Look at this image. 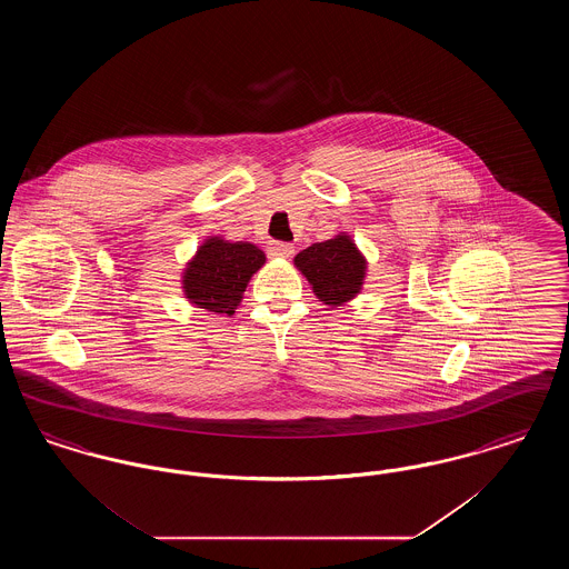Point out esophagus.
Wrapping results in <instances>:
<instances>
[{
  "label": "esophagus",
  "instance_id": "esophagus-1",
  "mask_svg": "<svg viewBox=\"0 0 569 569\" xmlns=\"http://www.w3.org/2000/svg\"><path fill=\"white\" fill-rule=\"evenodd\" d=\"M295 247L290 243H281V241H272L269 244V256L272 258H292Z\"/></svg>",
  "mask_w": 569,
  "mask_h": 569
}]
</instances>
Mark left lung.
Returning a JSON list of instances; mask_svg holds the SVG:
<instances>
[{
	"label": "left lung",
	"instance_id": "1",
	"mask_svg": "<svg viewBox=\"0 0 569 569\" xmlns=\"http://www.w3.org/2000/svg\"><path fill=\"white\" fill-rule=\"evenodd\" d=\"M295 264L328 307H341L352 300L362 290L367 274V260L346 232L302 249Z\"/></svg>",
	"mask_w": 569,
	"mask_h": 569
}]
</instances>
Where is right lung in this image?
Masks as SVG:
<instances>
[{"mask_svg": "<svg viewBox=\"0 0 569 569\" xmlns=\"http://www.w3.org/2000/svg\"><path fill=\"white\" fill-rule=\"evenodd\" d=\"M267 256L253 243H230L211 237L198 247L183 272V292L191 305L232 316L251 274L262 269Z\"/></svg>", "mask_w": 569, "mask_h": 569, "instance_id": "obj_1", "label": "right lung"}]
</instances>
